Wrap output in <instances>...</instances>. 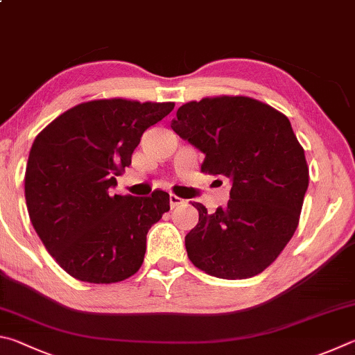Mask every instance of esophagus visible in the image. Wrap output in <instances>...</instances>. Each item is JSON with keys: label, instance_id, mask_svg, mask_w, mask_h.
<instances>
[{"label": "esophagus", "instance_id": "esophagus-1", "mask_svg": "<svg viewBox=\"0 0 355 355\" xmlns=\"http://www.w3.org/2000/svg\"><path fill=\"white\" fill-rule=\"evenodd\" d=\"M185 201L182 200V198H179V196H176V195H170V207L171 209H176V207H179V206H182Z\"/></svg>", "mask_w": 355, "mask_h": 355}]
</instances>
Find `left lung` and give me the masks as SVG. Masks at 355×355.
<instances>
[{"label": "left lung", "instance_id": "obj_1", "mask_svg": "<svg viewBox=\"0 0 355 355\" xmlns=\"http://www.w3.org/2000/svg\"><path fill=\"white\" fill-rule=\"evenodd\" d=\"M171 129L206 155L201 170L231 181L225 207L200 202L185 235L198 268L220 279H246L275 262L293 237L309 187L304 149L290 120L248 96L204 98L181 105Z\"/></svg>", "mask_w": 355, "mask_h": 355}]
</instances>
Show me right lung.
<instances>
[{"label":"right lung","mask_w":355,"mask_h":355,"mask_svg":"<svg viewBox=\"0 0 355 355\" xmlns=\"http://www.w3.org/2000/svg\"><path fill=\"white\" fill-rule=\"evenodd\" d=\"M174 103L98 99L67 110L35 137L24 196L29 218L53 259L90 284L135 275L146 234L170 210V195H114L116 176L130 165L143 132Z\"/></svg>","instance_id":"right-lung-1"}]
</instances>
